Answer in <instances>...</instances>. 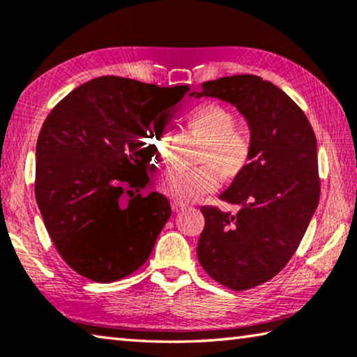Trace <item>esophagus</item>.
<instances>
[{"label":"esophagus","mask_w":357,"mask_h":357,"mask_svg":"<svg viewBox=\"0 0 357 357\" xmlns=\"http://www.w3.org/2000/svg\"><path fill=\"white\" fill-rule=\"evenodd\" d=\"M172 208H173L174 213H181V211H184L187 208V204L174 200V202H172Z\"/></svg>","instance_id":"34e87169"}]
</instances>
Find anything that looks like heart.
I'll use <instances>...</instances> for the list:
<instances>
[{
  "instance_id": "obj_1",
  "label": "heart",
  "mask_w": 357,
  "mask_h": 357,
  "mask_svg": "<svg viewBox=\"0 0 357 357\" xmlns=\"http://www.w3.org/2000/svg\"><path fill=\"white\" fill-rule=\"evenodd\" d=\"M181 119L202 142L195 154V164L200 167L193 170L168 168L157 183L162 193L189 203L214 190L219 178L223 183H233L243 176L252 162V140L236 129V114L219 102L204 100L184 110ZM146 149L154 160H164L167 140L160 130H151Z\"/></svg>"
}]
</instances>
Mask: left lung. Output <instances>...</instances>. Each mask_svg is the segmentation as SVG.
<instances>
[{
	"label": "left lung",
	"instance_id": "obj_1",
	"mask_svg": "<svg viewBox=\"0 0 357 357\" xmlns=\"http://www.w3.org/2000/svg\"><path fill=\"white\" fill-rule=\"evenodd\" d=\"M195 98L238 108L250 129L252 162L222 193L238 206H203L197 257L209 277L234 291L261 285L285 268L319 202L317 138L298 104L261 77L204 82Z\"/></svg>",
	"mask_w": 357,
	"mask_h": 357
}]
</instances>
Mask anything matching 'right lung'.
Returning <instances> with one entry per match:
<instances>
[{
  "instance_id": "obj_1",
  "label": "right lung",
  "mask_w": 357,
  "mask_h": 357,
  "mask_svg": "<svg viewBox=\"0 0 357 357\" xmlns=\"http://www.w3.org/2000/svg\"><path fill=\"white\" fill-rule=\"evenodd\" d=\"M189 86L160 88L99 77L58 102L36 144L34 193L59 255L89 280L114 282L140 268L172 215L167 197L151 192L146 143L151 121Z\"/></svg>"
}]
</instances>
